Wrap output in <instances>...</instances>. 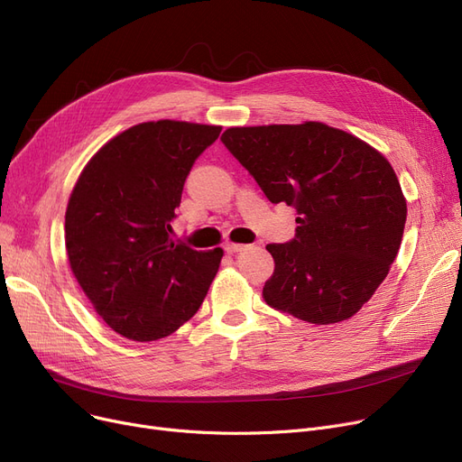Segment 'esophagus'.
Masks as SVG:
<instances>
[{
	"mask_svg": "<svg viewBox=\"0 0 462 462\" xmlns=\"http://www.w3.org/2000/svg\"><path fill=\"white\" fill-rule=\"evenodd\" d=\"M247 247H251V245H244V244H226V245H225V251H226L228 254H234V253H239V251H245Z\"/></svg>",
	"mask_w": 462,
	"mask_h": 462,
	"instance_id": "1",
	"label": "esophagus"
}]
</instances>
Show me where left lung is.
<instances>
[{"mask_svg":"<svg viewBox=\"0 0 462 462\" xmlns=\"http://www.w3.org/2000/svg\"><path fill=\"white\" fill-rule=\"evenodd\" d=\"M221 140L272 204L298 211L294 239L265 245L275 260L265 303L317 326L354 317L402 241L406 200L390 161L320 121L230 127Z\"/></svg>","mask_w":462,"mask_h":462,"instance_id":"8db88e82","label":"left lung"}]
</instances>
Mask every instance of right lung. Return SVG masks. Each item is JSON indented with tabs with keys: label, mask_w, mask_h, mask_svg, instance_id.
Returning <instances> with one entry per match:
<instances>
[{
	"label": "right lung",
	"mask_w": 462,
	"mask_h": 462,
	"mask_svg": "<svg viewBox=\"0 0 462 462\" xmlns=\"http://www.w3.org/2000/svg\"><path fill=\"white\" fill-rule=\"evenodd\" d=\"M218 125L159 119L108 140L82 170L65 211L70 270L97 314L138 343L172 335L194 317L223 249L170 239L190 168Z\"/></svg>",
	"instance_id": "add662e5"
}]
</instances>
